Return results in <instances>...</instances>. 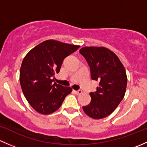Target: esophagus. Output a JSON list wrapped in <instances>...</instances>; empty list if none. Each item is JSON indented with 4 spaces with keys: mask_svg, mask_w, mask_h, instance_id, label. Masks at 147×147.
Instances as JSON below:
<instances>
[{
    "mask_svg": "<svg viewBox=\"0 0 147 147\" xmlns=\"http://www.w3.org/2000/svg\"><path fill=\"white\" fill-rule=\"evenodd\" d=\"M74 93L76 95H80L82 93V90H74Z\"/></svg>",
    "mask_w": 147,
    "mask_h": 147,
    "instance_id": "1",
    "label": "esophagus"
}]
</instances>
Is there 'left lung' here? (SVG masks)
<instances>
[{
  "label": "left lung",
  "mask_w": 147,
  "mask_h": 147,
  "mask_svg": "<svg viewBox=\"0 0 147 147\" xmlns=\"http://www.w3.org/2000/svg\"><path fill=\"white\" fill-rule=\"evenodd\" d=\"M79 52L90 67L91 78L99 82L96 91L90 93V104L83 110L93 119L106 117L125 96L127 84L125 68L116 54L107 48L86 47Z\"/></svg>",
  "instance_id": "left-lung-1"
}]
</instances>
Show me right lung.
Here are the masks:
<instances>
[{"label":"right lung","instance_id":"1","mask_svg":"<svg viewBox=\"0 0 147 147\" xmlns=\"http://www.w3.org/2000/svg\"><path fill=\"white\" fill-rule=\"evenodd\" d=\"M80 46L47 40L33 48L24 58L20 71L23 94L34 110L43 115L54 113L61 107L72 88L54 83L63 59Z\"/></svg>","mask_w":147,"mask_h":147}]
</instances>
